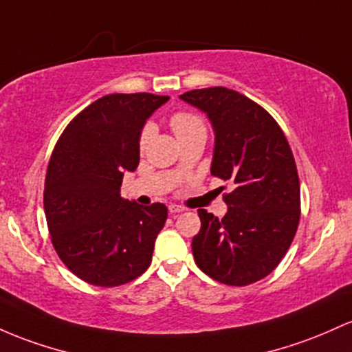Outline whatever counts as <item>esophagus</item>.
Returning a JSON list of instances; mask_svg holds the SVG:
<instances>
[{
    "label": "esophagus",
    "mask_w": 352,
    "mask_h": 352,
    "mask_svg": "<svg viewBox=\"0 0 352 352\" xmlns=\"http://www.w3.org/2000/svg\"><path fill=\"white\" fill-rule=\"evenodd\" d=\"M185 208L182 206H177V204H170L168 206V212L170 214H180V212H184Z\"/></svg>",
    "instance_id": "34e87169"
}]
</instances>
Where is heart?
<instances>
[{
  "label": "heart",
  "mask_w": 352,
  "mask_h": 352,
  "mask_svg": "<svg viewBox=\"0 0 352 352\" xmlns=\"http://www.w3.org/2000/svg\"><path fill=\"white\" fill-rule=\"evenodd\" d=\"M170 126H172V130L175 132L179 140L195 133H206V125H204L202 118L195 113H188V111H179V113L172 115V118H170ZM152 133V125H145L140 133V148H145L146 142L150 140Z\"/></svg>",
  "instance_id": "obj_1"
}]
</instances>
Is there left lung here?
Here are the masks:
<instances>
[{
	"label": "left lung",
	"instance_id": "8db88e82",
	"mask_svg": "<svg viewBox=\"0 0 352 352\" xmlns=\"http://www.w3.org/2000/svg\"><path fill=\"white\" fill-rule=\"evenodd\" d=\"M210 120L215 135L210 173L232 182L222 220L199 208L192 239L195 264L229 285H249L279 265L300 217V188L287 138L267 111L223 87L180 95Z\"/></svg>",
	"mask_w": 352,
	"mask_h": 352
}]
</instances>
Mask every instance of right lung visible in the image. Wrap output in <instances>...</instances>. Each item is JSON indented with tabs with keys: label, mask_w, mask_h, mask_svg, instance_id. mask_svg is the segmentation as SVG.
Segmentation results:
<instances>
[{
	"label": "right lung",
	"mask_w": 352,
	"mask_h": 352,
	"mask_svg": "<svg viewBox=\"0 0 352 352\" xmlns=\"http://www.w3.org/2000/svg\"><path fill=\"white\" fill-rule=\"evenodd\" d=\"M168 96L113 94L76 115L53 150L43 206L52 242L76 277L100 287L137 279L152 262L167 220L164 204L120 195L123 173L140 162V133Z\"/></svg>",
	"instance_id": "right-lung-1"
}]
</instances>
